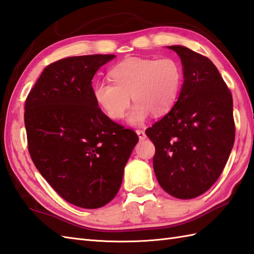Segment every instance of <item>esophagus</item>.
Instances as JSON below:
<instances>
[{"instance_id": "34e87169", "label": "esophagus", "mask_w": 254, "mask_h": 254, "mask_svg": "<svg viewBox=\"0 0 254 254\" xmlns=\"http://www.w3.org/2000/svg\"><path fill=\"white\" fill-rule=\"evenodd\" d=\"M136 134L138 135L139 141H143V139L146 138V134H145L143 130H136Z\"/></svg>"}]
</instances>
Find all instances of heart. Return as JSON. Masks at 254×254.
<instances>
[{"instance_id": "obj_1", "label": "heart", "mask_w": 254, "mask_h": 254, "mask_svg": "<svg viewBox=\"0 0 254 254\" xmlns=\"http://www.w3.org/2000/svg\"><path fill=\"white\" fill-rule=\"evenodd\" d=\"M110 80H99L94 85L95 101L106 115L118 120L123 118L135 102L128 115V122L141 124L149 113L156 118L167 115L179 98L183 83L180 63L174 58H130L113 66Z\"/></svg>"}]
</instances>
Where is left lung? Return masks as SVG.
Masks as SVG:
<instances>
[{
  "label": "left lung",
  "instance_id": "1",
  "mask_svg": "<svg viewBox=\"0 0 254 254\" xmlns=\"http://www.w3.org/2000/svg\"><path fill=\"white\" fill-rule=\"evenodd\" d=\"M183 65L174 108L145 133L155 145L154 171L160 187L178 198H193L217 181L235 143L233 96L208 58L170 46Z\"/></svg>",
  "mask_w": 254,
  "mask_h": 254
}]
</instances>
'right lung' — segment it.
I'll return each mask as SVG.
<instances>
[{"instance_id":"right-lung-1","label":"right lung","mask_w":254,"mask_h":254,"mask_svg":"<svg viewBox=\"0 0 254 254\" xmlns=\"http://www.w3.org/2000/svg\"><path fill=\"white\" fill-rule=\"evenodd\" d=\"M113 55L61 59L29 91L25 127L36 168L66 202L83 208L109 203L121 187L137 134L108 118L91 79Z\"/></svg>"}]
</instances>
